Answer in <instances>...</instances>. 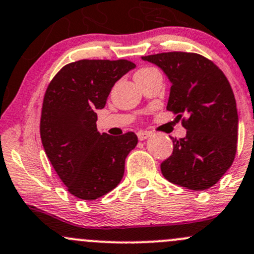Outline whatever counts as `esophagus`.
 Wrapping results in <instances>:
<instances>
[{"instance_id":"34e87169","label":"esophagus","mask_w":254,"mask_h":254,"mask_svg":"<svg viewBox=\"0 0 254 254\" xmlns=\"http://www.w3.org/2000/svg\"><path fill=\"white\" fill-rule=\"evenodd\" d=\"M149 136H151V134H149V132H147V131H138L137 132V137H138V140H146V138L147 137H149Z\"/></svg>"}]
</instances>
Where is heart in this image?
I'll return each instance as SVG.
<instances>
[{"instance_id":"1","label":"heart","mask_w":254,"mask_h":254,"mask_svg":"<svg viewBox=\"0 0 254 254\" xmlns=\"http://www.w3.org/2000/svg\"><path fill=\"white\" fill-rule=\"evenodd\" d=\"M152 69H154V68H149V66H145V68H141V69H140V70H137V73H136V74H140V73H145V71L152 70Z\"/></svg>"}]
</instances>
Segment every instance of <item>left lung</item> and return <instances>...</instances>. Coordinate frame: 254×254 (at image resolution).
I'll return each mask as SVG.
<instances>
[{"mask_svg": "<svg viewBox=\"0 0 254 254\" xmlns=\"http://www.w3.org/2000/svg\"><path fill=\"white\" fill-rule=\"evenodd\" d=\"M142 60L168 75L172 87L167 109L188 130L184 138H172L173 153L162 162V174L193 191L212 188L237 151L239 116L230 82L217 64L198 53L174 51Z\"/></svg>", "mask_w": 254, "mask_h": 254, "instance_id": "left-lung-1", "label": "left lung"}]
</instances>
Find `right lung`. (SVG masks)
<instances>
[{"instance_id": "obj_1", "label": "right lung", "mask_w": 254, "mask_h": 254, "mask_svg": "<svg viewBox=\"0 0 254 254\" xmlns=\"http://www.w3.org/2000/svg\"><path fill=\"white\" fill-rule=\"evenodd\" d=\"M135 64L127 60H81L64 65L51 80L42 102L40 135L53 169L66 190L93 201L113 190L125 158L137 145L135 132L119 137L97 131V109Z\"/></svg>"}]
</instances>
